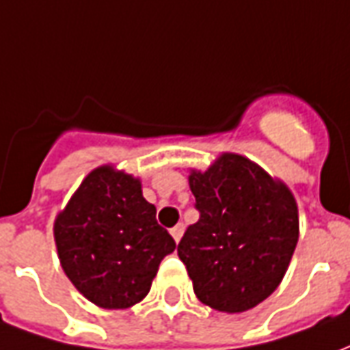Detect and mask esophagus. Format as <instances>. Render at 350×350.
I'll use <instances>...</instances> for the list:
<instances>
[{"instance_id":"obj_1","label":"esophagus","mask_w":350,"mask_h":350,"mask_svg":"<svg viewBox=\"0 0 350 350\" xmlns=\"http://www.w3.org/2000/svg\"><path fill=\"white\" fill-rule=\"evenodd\" d=\"M183 223H178V225H176V227H172L170 228V234H172V238H174L176 242H180V238H182L183 236Z\"/></svg>"}]
</instances>
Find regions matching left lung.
I'll use <instances>...</instances> for the list:
<instances>
[{
	"instance_id": "1",
	"label": "left lung",
	"mask_w": 350,
	"mask_h": 350,
	"mask_svg": "<svg viewBox=\"0 0 350 350\" xmlns=\"http://www.w3.org/2000/svg\"><path fill=\"white\" fill-rule=\"evenodd\" d=\"M189 185L198 221L178 243V257L197 298L227 313L255 308L278 288L298 242L293 193L234 153L191 172Z\"/></svg>"
}]
</instances>
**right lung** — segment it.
Instances as JSON below:
<instances>
[{"label": "right lung", "instance_id": "add662e5", "mask_svg": "<svg viewBox=\"0 0 350 350\" xmlns=\"http://www.w3.org/2000/svg\"><path fill=\"white\" fill-rule=\"evenodd\" d=\"M57 255L72 285L95 306L125 309L150 293L176 242L155 219L140 182L112 167L80 183L54 225Z\"/></svg>", "mask_w": 350, "mask_h": 350}]
</instances>
